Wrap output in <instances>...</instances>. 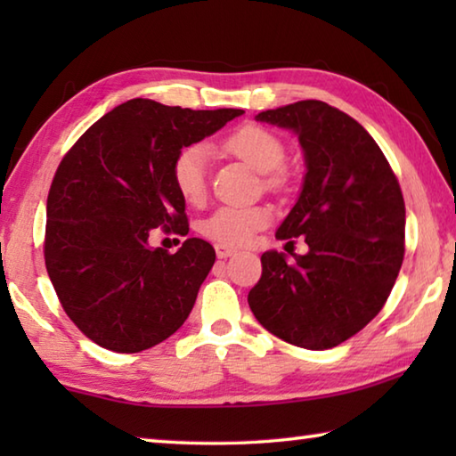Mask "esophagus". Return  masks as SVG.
<instances>
[{"instance_id": "1", "label": "esophagus", "mask_w": 456, "mask_h": 456, "mask_svg": "<svg viewBox=\"0 0 456 456\" xmlns=\"http://www.w3.org/2000/svg\"><path fill=\"white\" fill-rule=\"evenodd\" d=\"M215 253H217L219 259H227V257H231V256H235L237 249H233V247H229V245L217 243V245H215Z\"/></svg>"}]
</instances>
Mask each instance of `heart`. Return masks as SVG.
I'll use <instances>...</instances> for the list:
<instances>
[{"mask_svg":"<svg viewBox=\"0 0 456 456\" xmlns=\"http://www.w3.org/2000/svg\"><path fill=\"white\" fill-rule=\"evenodd\" d=\"M225 151L245 160L257 173L269 175V184H280V175H275L285 160V146L269 130L249 125L235 130L225 138ZM207 167H209V151L203 144H191L176 154L173 160V183L179 195L191 205H199L207 192ZM273 213L265 205L253 207H221L209 219L203 221L200 231L223 245H247L265 225H269Z\"/></svg>","mask_w":456,"mask_h":456,"instance_id":"b5f03b06","label":"heart"}]
</instances>
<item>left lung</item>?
<instances>
[{
  "instance_id": "1",
  "label": "left lung",
  "mask_w": 456,
  "mask_h": 456,
  "mask_svg": "<svg viewBox=\"0 0 456 456\" xmlns=\"http://www.w3.org/2000/svg\"><path fill=\"white\" fill-rule=\"evenodd\" d=\"M302 144V191L277 239L305 237L310 251H265L247 302L267 331L307 350H328L366 326L388 299L404 259V199L366 128L320 100L259 112Z\"/></svg>"
}]
</instances>
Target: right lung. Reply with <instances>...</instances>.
Returning <instances> with one entry per match:
<instances>
[{
    "label": "right lung",
    "mask_w": 456,
    "mask_h": 456,
    "mask_svg": "<svg viewBox=\"0 0 456 456\" xmlns=\"http://www.w3.org/2000/svg\"><path fill=\"white\" fill-rule=\"evenodd\" d=\"M241 114L133 98L96 120L61 159L45 205V269L68 318L92 342L134 354L189 318L215 249L189 237L168 253L152 247L151 235L157 227L189 233L173 160Z\"/></svg>",
    "instance_id": "1"
}]
</instances>
